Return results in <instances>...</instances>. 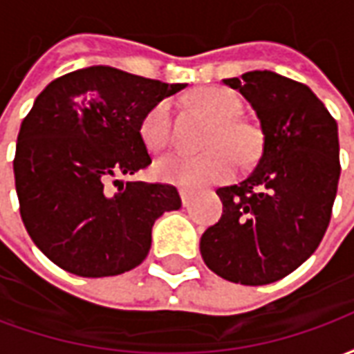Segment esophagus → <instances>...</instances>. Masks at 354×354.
<instances>
[{
  "label": "esophagus",
  "instance_id": "34e87169",
  "mask_svg": "<svg viewBox=\"0 0 354 354\" xmlns=\"http://www.w3.org/2000/svg\"><path fill=\"white\" fill-rule=\"evenodd\" d=\"M180 197H182L184 207H187V205H189V201H192V197H193V192H189V189H180Z\"/></svg>",
  "mask_w": 354,
  "mask_h": 354
}]
</instances>
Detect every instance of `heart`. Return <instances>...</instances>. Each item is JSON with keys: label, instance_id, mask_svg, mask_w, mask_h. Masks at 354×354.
I'll list each match as a JSON object with an SVG mask.
<instances>
[{"label": "heart", "instance_id": "obj_1", "mask_svg": "<svg viewBox=\"0 0 354 354\" xmlns=\"http://www.w3.org/2000/svg\"><path fill=\"white\" fill-rule=\"evenodd\" d=\"M192 106L210 121L214 129L207 140V153H172L155 162V176L182 187L223 182L241 165H250L261 153L263 134L254 123L241 119L243 104L230 88L205 87L192 94ZM140 136L153 153L167 149L172 140V104L161 100L140 121Z\"/></svg>", "mask_w": 354, "mask_h": 354}]
</instances>
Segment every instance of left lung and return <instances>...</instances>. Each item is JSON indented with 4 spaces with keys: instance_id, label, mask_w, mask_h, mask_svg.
Wrapping results in <instances>:
<instances>
[{
    "instance_id": "obj_1",
    "label": "left lung",
    "mask_w": 354,
    "mask_h": 354,
    "mask_svg": "<svg viewBox=\"0 0 354 354\" xmlns=\"http://www.w3.org/2000/svg\"><path fill=\"white\" fill-rule=\"evenodd\" d=\"M252 104L263 132L258 167L218 187L223 214L201 237V256L225 281H281L317 248L339 182L337 123L311 88L274 72L223 80Z\"/></svg>"
}]
</instances>
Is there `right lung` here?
Instances as JSON below:
<instances>
[{"label":"right lung","instance_id":"add662e5","mask_svg":"<svg viewBox=\"0 0 354 354\" xmlns=\"http://www.w3.org/2000/svg\"><path fill=\"white\" fill-rule=\"evenodd\" d=\"M182 88L91 66L58 77L35 98L20 124L12 170L24 227L53 263L96 279L146 260L155 220L182 199L170 184L113 178L151 162L140 121Z\"/></svg>","mask_w":354,"mask_h":354}]
</instances>
